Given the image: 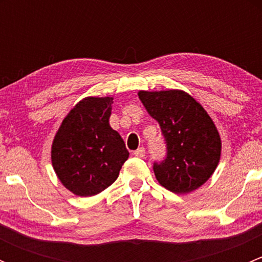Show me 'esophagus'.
<instances>
[{"label": "esophagus", "mask_w": 262, "mask_h": 262, "mask_svg": "<svg viewBox=\"0 0 262 262\" xmlns=\"http://www.w3.org/2000/svg\"><path fill=\"white\" fill-rule=\"evenodd\" d=\"M133 155L136 156V157H141V158H143L144 156H146V149H144L143 147H141V148H138V149H137V150H134Z\"/></svg>", "instance_id": "1"}]
</instances>
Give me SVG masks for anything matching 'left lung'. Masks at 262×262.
<instances>
[{
	"label": "left lung",
	"mask_w": 262,
	"mask_h": 262,
	"mask_svg": "<svg viewBox=\"0 0 262 262\" xmlns=\"http://www.w3.org/2000/svg\"><path fill=\"white\" fill-rule=\"evenodd\" d=\"M138 96L167 143L166 158L153 165L157 181L175 194L199 189L221 160V136L212 118L181 90L139 91Z\"/></svg>",
	"instance_id": "obj_1"
}]
</instances>
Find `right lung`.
<instances>
[{"label":"right lung","mask_w":262,"mask_h":262,"mask_svg":"<svg viewBox=\"0 0 262 262\" xmlns=\"http://www.w3.org/2000/svg\"><path fill=\"white\" fill-rule=\"evenodd\" d=\"M113 97H84L63 119L52 143V165L66 189L94 196L119 176L129 152L110 126Z\"/></svg>","instance_id":"obj_1"}]
</instances>
